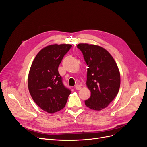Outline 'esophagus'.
I'll use <instances>...</instances> for the list:
<instances>
[{
	"instance_id": "34e87169",
	"label": "esophagus",
	"mask_w": 147,
	"mask_h": 147,
	"mask_svg": "<svg viewBox=\"0 0 147 147\" xmlns=\"http://www.w3.org/2000/svg\"><path fill=\"white\" fill-rule=\"evenodd\" d=\"M75 89L76 90H80L81 89V86H80V85H79V84H76V85L75 86Z\"/></svg>"
}]
</instances>
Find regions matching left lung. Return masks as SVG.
Returning a JSON list of instances; mask_svg holds the SVG:
<instances>
[{
	"mask_svg": "<svg viewBox=\"0 0 147 147\" xmlns=\"http://www.w3.org/2000/svg\"><path fill=\"white\" fill-rule=\"evenodd\" d=\"M89 68L86 85L90 98L84 101L89 109L99 111L105 109L117 96L120 86V74L117 65L111 54L101 46L79 43Z\"/></svg>",
	"mask_w": 147,
	"mask_h": 147,
	"instance_id": "obj_1",
	"label": "left lung"
}]
</instances>
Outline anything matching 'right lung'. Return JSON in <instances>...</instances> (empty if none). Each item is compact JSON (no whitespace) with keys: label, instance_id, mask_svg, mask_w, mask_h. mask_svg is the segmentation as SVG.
<instances>
[{"label":"right lung","instance_id":"1","mask_svg":"<svg viewBox=\"0 0 147 147\" xmlns=\"http://www.w3.org/2000/svg\"><path fill=\"white\" fill-rule=\"evenodd\" d=\"M71 47L69 44L46 46L37 54L31 65L28 77L30 94L35 103L49 113L63 109L71 92L64 86L58 73L62 59Z\"/></svg>","mask_w":147,"mask_h":147}]
</instances>
